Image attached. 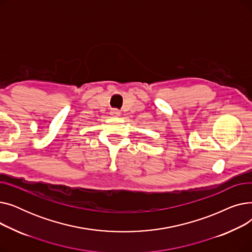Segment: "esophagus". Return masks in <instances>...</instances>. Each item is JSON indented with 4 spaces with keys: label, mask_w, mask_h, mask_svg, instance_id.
<instances>
[{
    "label": "esophagus",
    "mask_w": 252,
    "mask_h": 252,
    "mask_svg": "<svg viewBox=\"0 0 252 252\" xmlns=\"http://www.w3.org/2000/svg\"><path fill=\"white\" fill-rule=\"evenodd\" d=\"M110 113H111V115H113V116H118L119 114H121V112H119V110H117V109H112Z\"/></svg>",
    "instance_id": "esophagus-1"
}]
</instances>
